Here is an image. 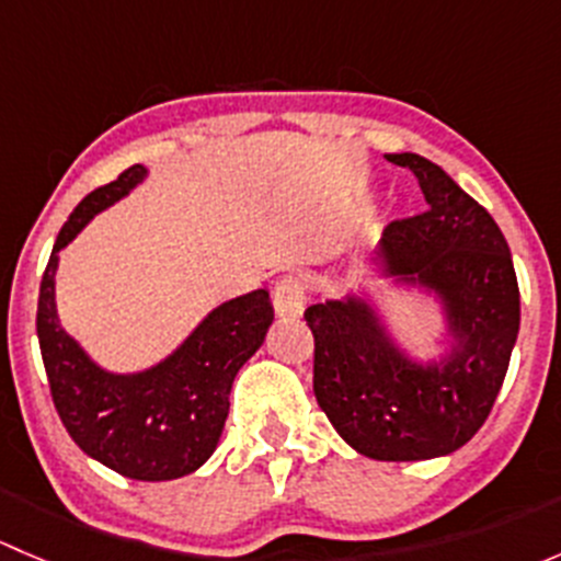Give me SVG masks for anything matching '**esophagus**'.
I'll return each instance as SVG.
<instances>
[{
    "label": "esophagus",
    "mask_w": 561,
    "mask_h": 561,
    "mask_svg": "<svg viewBox=\"0 0 561 561\" xmlns=\"http://www.w3.org/2000/svg\"><path fill=\"white\" fill-rule=\"evenodd\" d=\"M307 282L298 274H287L274 287V309L279 317H301L307 309Z\"/></svg>",
    "instance_id": "esophagus-1"
}]
</instances>
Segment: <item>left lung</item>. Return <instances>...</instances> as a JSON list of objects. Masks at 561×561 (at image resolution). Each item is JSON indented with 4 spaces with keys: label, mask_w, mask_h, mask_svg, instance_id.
I'll return each instance as SVG.
<instances>
[{
    "label": "left lung",
    "mask_w": 561,
    "mask_h": 561,
    "mask_svg": "<svg viewBox=\"0 0 561 561\" xmlns=\"http://www.w3.org/2000/svg\"><path fill=\"white\" fill-rule=\"evenodd\" d=\"M415 173L428 211L393 219L380 241L388 276L437 293L454 350L415 364L360 298L312 304L314 396L344 443L377 461L448 456L478 434L505 382L522 301L500 225L421 154H388Z\"/></svg>",
    "instance_id": "obj_1"
}]
</instances>
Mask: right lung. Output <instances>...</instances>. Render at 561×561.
Instances as JSON below:
<instances>
[{
  "mask_svg": "<svg viewBox=\"0 0 561 561\" xmlns=\"http://www.w3.org/2000/svg\"><path fill=\"white\" fill-rule=\"evenodd\" d=\"M144 175V165H133L116 181L89 192L59 230L39 282L37 339L50 399L72 443L124 478L173 480L195 472L217 448L228 421L230 388L263 344L274 307L265 290L222 304L171 358L140 375L100 369L76 339L67 336L54 301L59 249Z\"/></svg>",
  "mask_w": 561,
  "mask_h": 561,
  "instance_id": "add662e5",
  "label": "right lung"
}]
</instances>
